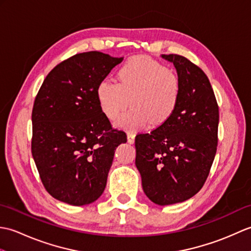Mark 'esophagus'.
I'll list each match as a JSON object with an SVG mask.
<instances>
[{"mask_svg": "<svg viewBox=\"0 0 251 251\" xmlns=\"http://www.w3.org/2000/svg\"><path fill=\"white\" fill-rule=\"evenodd\" d=\"M135 137H136L135 132H132V131L127 132V141H128L129 143H134L135 142Z\"/></svg>", "mask_w": 251, "mask_h": 251, "instance_id": "1", "label": "esophagus"}]
</instances>
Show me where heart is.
<instances>
[{
    "mask_svg": "<svg viewBox=\"0 0 251 251\" xmlns=\"http://www.w3.org/2000/svg\"><path fill=\"white\" fill-rule=\"evenodd\" d=\"M181 95L178 74L161 62L147 57H131L117 72V83L104 78L96 88L102 113L127 129H140L151 123L159 126L177 109Z\"/></svg>",
    "mask_w": 251,
    "mask_h": 251,
    "instance_id": "heart-1",
    "label": "heart"
}]
</instances>
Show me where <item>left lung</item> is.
Instances as JSON below:
<instances>
[{"mask_svg": "<svg viewBox=\"0 0 251 251\" xmlns=\"http://www.w3.org/2000/svg\"><path fill=\"white\" fill-rule=\"evenodd\" d=\"M173 62L181 83L177 109L150 132L136 136V166L146 195L165 206L191 199L205 184L217 152L219 106L205 72L183 56Z\"/></svg>", "mask_w": 251, "mask_h": 251, "instance_id": "left-lung-1", "label": "left lung"}]
</instances>
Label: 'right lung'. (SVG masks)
Segmentation results:
<instances>
[{
  "instance_id": "add662e5",
  "label": "right lung",
  "mask_w": 251,
  "mask_h": 251,
  "mask_svg": "<svg viewBox=\"0 0 251 251\" xmlns=\"http://www.w3.org/2000/svg\"><path fill=\"white\" fill-rule=\"evenodd\" d=\"M122 60L76 54L58 63L39 89L31 152L45 190L58 201L83 206L103 193L115 149L127 136L100 110L96 88Z\"/></svg>"
}]
</instances>
